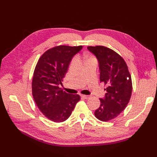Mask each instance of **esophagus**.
<instances>
[{"mask_svg": "<svg viewBox=\"0 0 157 157\" xmlns=\"http://www.w3.org/2000/svg\"><path fill=\"white\" fill-rule=\"evenodd\" d=\"M81 97L82 98H84V99H87L90 98V96H86V95H81Z\"/></svg>", "mask_w": 157, "mask_h": 157, "instance_id": "1", "label": "esophagus"}]
</instances>
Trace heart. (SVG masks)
Wrapping results in <instances>:
<instances>
[{
  "mask_svg": "<svg viewBox=\"0 0 157 157\" xmlns=\"http://www.w3.org/2000/svg\"><path fill=\"white\" fill-rule=\"evenodd\" d=\"M84 59L85 60V61H86L88 60H90V59H94L92 56H88V55H86L84 56Z\"/></svg>",
  "mask_w": 157,
  "mask_h": 157,
  "instance_id": "b5f03b06",
  "label": "heart"
}]
</instances>
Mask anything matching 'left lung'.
<instances>
[{
    "label": "left lung",
    "instance_id": "8db88e82",
    "mask_svg": "<svg viewBox=\"0 0 157 157\" xmlns=\"http://www.w3.org/2000/svg\"><path fill=\"white\" fill-rule=\"evenodd\" d=\"M98 60L100 82L107 87L101 104L95 111V117L106 122L116 118L124 110L129 102L132 91L131 75L122 57L116 52L103 46H88Z\"/></svg>",
    "mask_w": 157,
    "mask_h": 157
}]
</instances>
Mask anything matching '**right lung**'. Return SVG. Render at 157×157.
I'll list each match as a JSON object with an SVG mask.
<instances>
[{"label": "right lung", "mask_w": 157, "mask_h": 157, "mask_svg": "<svg viewBox=\"0 0 157 157\" xmlns=\"http://www.w3.org/2000/svg\"><path fill=\"white\" fill-rule=\"evenodd\" d=\"M82 46L60 45L42 54L36 63L32 80V94L42 113L56 122L66 121L80 100L78 94L66 93L60 84L73 57Z\"/></svg>", "instance_id": "1"}]
</instances>
